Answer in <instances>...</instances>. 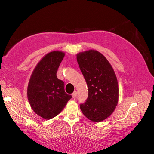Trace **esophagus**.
I'll return each instance as SVG.
<instances>
[{"label":"esophagus","instance_id":"esophagus-1","mask_svg":"<svg viewBox=\"0 0 154 154\" xmlns=\"http://www.w3.org/2000/svg\"><path fill=\"white\" fill-rule=\"evenodd\" d=\"M72 96L73 98H75L76 96H77V92L74 91V92H73V94H72Z\"/></svg>","mask_w":154,"mask_h":154}]
</instances>
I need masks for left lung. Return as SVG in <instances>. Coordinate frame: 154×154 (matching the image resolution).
<instances>
[{"label":"left lung","mask_w":154,"mask_h":154,"mask_svg":"<svg viewBox=\"0 0 154 154\" xmlns=\"http://www.w3.org/2000/svg\"><path fill=\"white\" fill-rule=\"evenodd\" d=\"M76 55L88 91L87 101L80 105V110L92 122H102L114 112L118 103L115 72L106 57L97 51L91 49Z\"/></svg>","instance_id":"obj_1"}]
</instances>
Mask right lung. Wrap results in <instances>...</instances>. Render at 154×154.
<instances>
[{"label":"right lung","instance_id":"1","mask_svg":"<svg viewBox=\"0 0 154 154\" xmlns=\"http://www.w3.org/2000/svg\"><path fill=\"white\" fill-rule=\"evenodd\" d=\"M65 56L60 51L44 56L32 72L27 87V98L36 114L45 120L57 116L72 97L66 93L64 82L57 77V72Z\"/></svg>","mask_w":154,"mask_h":154}]
</instances>
